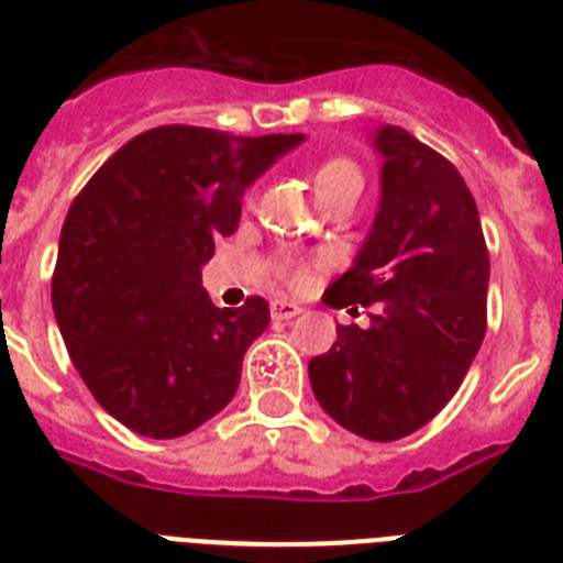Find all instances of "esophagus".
<instances>
[{
  "label": "esophagus",
  "instance_id": "obj_1",
  "mask_svg": "<svg viewBox=\"0 0 563 563\" xmlns=\"http://www.w3.org/2000/svg\"><path fill=\"white\" fill-rule=\"evenodd\" d=\"M300 306L291 303V300H272V318L274 320H291L300 314Z\"/></svg>",
  "mask_w": 563,
  "mask_h": 563
}]
</instances>
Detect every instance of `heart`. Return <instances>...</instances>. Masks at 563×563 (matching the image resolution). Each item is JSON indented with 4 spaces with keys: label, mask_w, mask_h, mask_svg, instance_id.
<instances>
[{
    "label": "heart",
    "mask_w": 563,
    "mask_h": 563,
    "mask_svg": "<svg viewBox=\"0 0 563 563\" xmlns=\"http://www.w3.org/2000/svg\"><path fill=\"white\" fill-rule=\"evenodd\" d=\"M314 188H318L320 200L332 202L338 197H361L363 191V172L361 165L349 157H332L325 159L323 165H318L314 172ZM283 277L291 283V286H300V283L309 277L303 266H283Z\"/></svg>",
    "instance_id": "obj_1"
}]
</instances>
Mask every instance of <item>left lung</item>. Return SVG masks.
<instances>
[{
    "label": "left lung",
    "mask_w": 563,
    "mask_h": 563,
    "mask_svg": "<svg viewBox=\"0 0 563 563\" xmlns=\"http://www.w3.org/2000/svg\"><path fill=\"white\" fill-rule=\"evenodd\" d=\"M384 154L369 238L323 303L369 325H338L311 357L314 398L349 432L398 441L427 427L464 384L486 334L489 252L475 197L455 165L398 125L375 134Z\"/></svg>",
    "instance_id": "1"
}]
</instances>
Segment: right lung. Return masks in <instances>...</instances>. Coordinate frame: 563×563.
Returning a JSON list of instances; mask_svg holds the SVG:
<instances>
[{
  "instance_id": "right-lung-1",
  "label": "right lung",
  "mask_w": 563,
  "mask_h": 563,
  "mask_svg": "<svg viewBox=\"0 0 563 563\" xmlns=\"http://www.w3.org/2000/svg\"><path fill=\"white\" fill-rule=\"evenodd\" d=\"M303 134L159 125L134 136L70 202L51 300L97 404L145 438H179L225 409L268 325L249 297L217 309L200 268L234 234L243 194Z\"/></svg>"
}]
</instances>
